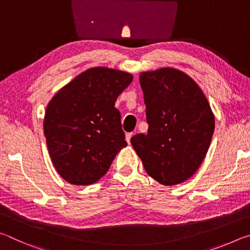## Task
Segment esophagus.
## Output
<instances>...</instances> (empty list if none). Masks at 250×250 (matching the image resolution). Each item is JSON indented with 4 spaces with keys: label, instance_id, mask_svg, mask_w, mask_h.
<instances>
[{
    "label": "esophagus",
    "instance_id": "34e87169",
    "mask_svg": "<svg viewBox=\"0 0 250 250\" xmlns=\"http://www.w3.org/2000/svg\"><path fill=\"white\" fill-rule=\"evenodd\" d=\"M132 133H125V141L129 143L130 145V141H131V138H132Z\"/></svg>",
    "mask_w": 250,
    "mask_h": 250
}]
</instances>
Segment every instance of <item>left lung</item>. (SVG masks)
Returning a JSON list of instances; mask_svg holds the SVG:
<instances>
[{
	"instance_id": "left-lung-1",
	"label": "left lung",
	"mask_w": 250,
	"mask_h": 250,
	"mask_svg": "<svg viewBox=\"0 0 250 250\" xmlns=\"http://www.w3.org/2000/svg\"><path fill=\"white\" fill-rule=\"evenodd\" d=\"M146 134L131 145L152 179L163 185L188 180L205 159L215 117L200 86L179 69L164 67L140 74Z\"/></svg>"
}]
</instances>
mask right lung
<instances>
[{
	"mask_svg": "<svg viewBox=\"0 0 250 250\" xmlns=\"http://www.w3.org/2000/svg\"><path fill=\"white\" fill-rule=\"evenodd\" d=\"M132 79L125 71L95 67L49 101L44 117L46 143L55 168L68 183H96L126 146L115 103Z\"/></svg>",
	"mask_w": 250,
	"mask_h": 250,
	"instance_id": "add662e5",
	"label": "right lung"
}]
</instances>
